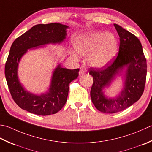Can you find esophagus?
<instances>
[{
  "label": "esophagus",
  "mask_w": 152,
  "mask_h": 152,
  "mask_svg": "<svg viewBox=\"0 0 152 152\" xmlns=\"http://www.w3.org/2000/svg\"><path fill=\"white\" fill-rule=\"evenodd\" d=\"M86 72V69L85 67H81L80 68V71H79V73L80 74H83V73H85Z\"/></svg>",
  "instance_id": "esophagus-1"
}]
</instances>
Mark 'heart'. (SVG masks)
<instances>
[{"mask_svg": "<svg viewBox=\"0 0 152 152\" xmlns=\"http://www.w3.org/2000/svg\"><path fill=\"white\" fill-rule=\"evenodd\" d=\"M74 45L79 54L88 56L91 66L97 68L109 64L117 52V40L110 33H88L77 37Z\"/></svg>", "mask_w": 152, "mask_h": 152, "instance_id": "obj_1", "label": "heart"}]
</instances>
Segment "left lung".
I'll use <instances>...</instances> for the list:
<instances>
[{
  "label": "left lung",
  "instance_id": "8db88e82",
  "mask_svg": "<svg viewBox=\"0 0 152 152\" xmlns=\"http://www.w3.org/2000/svg\"><path fill=\"white\" fill-rule=\"evenodd\" d=\"M114 26L120 38L117 58L107 67L89 69V74L93 77L91 90L92 102L98 110L106 113L119 112L137 102L144 92L147 73L146 59L139 39L119 25L114 24ZM125 67L124 89L118 97L107 99L103 90Z\"/></svg>",
  "mask_w": 152,
  "mask_h": 152
}]
</instances>
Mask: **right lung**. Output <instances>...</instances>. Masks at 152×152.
<instances>
[{
    "label": "right lung",
    "mask_w": 152,
    "mask_h": 152,
    "mask_svg": "<svg viewBox=\"0 0 152 152\" xmlns=\"http://www.w3.org/2000/svg\"><path fill=\"white\" fill-rule=\"evenodd\" d=\"M68 27L58 23L38 24L12 43L5 64V77L12 98L21 109L36 115H49L58 112L66 104L69 85L79 76V69H68L59 64L53 72L48 91L37 95L27 91L21 85L18 79V67L20 59L28 49L63 42Z\"/></svg>",
    "instance_id": "obj_1"
}]
</instances>
